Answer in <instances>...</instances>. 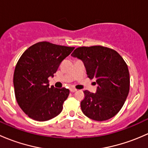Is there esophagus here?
I'll return each mask as SVG.
<instances>
[{"label":"esophagus","instance_id":"34e87169","mask_svg":"<svg viewBox=\"0 0 148 148\" xmlns=\"http://www.w3.org/2000/svg\"><path fill=\"white\" fill-rule=\"evenodd\" d=\"M70 91H71V92H76V91H77V89H75V88H71V89H70Z\"/></svg>","mask_w":148,"mask_h":148}]
</instances>
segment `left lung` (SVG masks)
Listing matches in <instances>:
<instances>
[{
    "label": "left lung",
    "instance_id": "8db88e82",
    "mask_svg": "<svg viewBox=\"0 0 148 148\" xmlns=\"http://www.w3.org/2000/svg\"><path fill=\"white\" fill-rule=\"evenodd\" d=\"M71 56L84 64L88 77L96 79L95 93L84 91L82 111L86 117L104 121L115 116L123 106L130 91L127 65L116 51L102 46L79 47Z\"/></svg>",
    "mask_w": 148,
    "mask_h": 148
}]
</instances>
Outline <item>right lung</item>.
<instances>
[{
    "label": "right lung",
    "instance_id": "right-lung-1",
    "mask_svg": "<svg viewBox=\"0 0 148 148\" xmlns=\"http://www.w3.org/2000/svg\"><path fill=\"white\" fill-rule=\"evenodd\" d=\"M74 47L42 41L30 46L19 59L13 74V86L18 104L34 120L44 122L56 117L69 95L66 88L49 86L61 62Z\"/></svg>",
    "mask_w": 148,
    "mask_h": 148
}]
</instances>
